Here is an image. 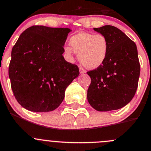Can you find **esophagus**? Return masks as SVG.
Returning a JSON list of instances; mask_svg holds the SVG:
<instances>
[{
	"label": "esophagus",
	"instance_id": "obj_1",
	"mask_svg": "<svg viewBox=\"0 0 151 151\" xmlns=\"http://www.w3.org/2000/svg\"><path fill=\"white\" fill-rule=\"evenodd\" d=\"M79 70H80V73L81 74H85L86 72V71L84 68H83L82 67H79Z\"/></svg>",
	"mask_w": 151,
	"mask_h": 151
}]
</instances>
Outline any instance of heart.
I'll use <instances>...</instances> for the list:
<instances>
[{"mask_svg":"<svg viewBox=\"0 0 151 151\" xmlns=\"http://www.w3.org/2000/svg\"><path fill=\"white\" fill-rule=\"evenodd\" d=\"M70 47L64 48L65 55L70 58L73 51L78 55L79 61L86 68L95 69L104 63L109 53V41L102 33L81 32L71 36Z\"/></svg>","mask_w":151,"mask_h":151,"instance_id":"1","label":"heart"}]
</instances>
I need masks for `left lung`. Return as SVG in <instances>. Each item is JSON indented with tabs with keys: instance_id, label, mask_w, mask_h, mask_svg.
Masks as SVG:
<instances>
[{
	"instance_id": "1",
	"label": "left lung",
	"mask_w": 151,
	"mask_h": 151,
	"mask_svg": "<svg viewBox=\"0 0 151 151\" xmlns=\"http://www.w3.org/2000/svg\"><path fill=\"white\" fill-rule=\"evenodd\" d=\"M94 29L106 36L109 48L104 64L87 71L91 77L87 99L101 112L121 109L133 99L137 89L140 74L137 47L115 27L105 25Z\"/></svg>"
}]
</instances>
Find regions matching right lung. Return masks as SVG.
<instances>
[{
	"label": "right lung",
	"mask_w": 151,
	"mask_h": 151,
	"mask_svg": "<svg viewBox=\"0 0 151 151\" xmlns=\"http://www.w3.org/2000/svg\"><path fill=\"white\" fill-rule=\"evenodd\" d=\"M69 28L34 25L13 46L9 77L18 104L32 112H50L63 102L65 91L80 71L63 56Z\"/></svg>",
	"instance_id": "right-lung-1"
}]
</instances>
